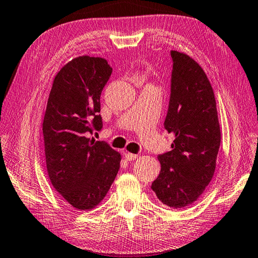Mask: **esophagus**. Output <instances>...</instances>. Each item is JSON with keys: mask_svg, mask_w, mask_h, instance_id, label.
Wrapping results in <instances>:
<instances>
[{"mask_svg": "<svg viewBox=\"0 0 258 258\" xmlns=\"http://www.w3.org/2000/svg\"><path fill=\"white\" fill-rule=\"evenodd\" d=\"M124 156H125L126 161H134V160H136L137 157H138V155L137 154H134V153H125Z\"/></svg>", "mask_w": 258, "mask_h": 258, "instance_id": "34e87169", "label": "esophagus"}]
</instances>
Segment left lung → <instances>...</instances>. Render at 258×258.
Here are the masks:
<instances>
[{
  "mask_svg": "<svg viewBox=\"0 0 258 258\" xmlns=\"http://www.w3.org/2000/svg\"><path fill=\"white\" fill-rule=\"evenodd\" d=\"M172 76L164 128L174 136L168 153L159 155L161 172L152 183L164 205L183 209L196 202L213 178L221 144L214 92L198 63L171 51Z\"/></svg>",
  "mask_w": 258,
  "mask_h": 258,
  "instance_id": "left-lung-1",
  "label": "left lung"
}]
</instances>
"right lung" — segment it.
Here are the masks:
<instances>
[{"instance_id": "obj_1", "label": "right lung", "mask_w": 258, "mask_h": 258, "mask_svg": "<svg viewBox=\"0 0 258 258\" xmlns=\"http://www.w3.org/2000/svg\"><path fill=\"white\" fill-rule=\"evenodd\" d=\"M112 74L103 57L72 58L54 78L43 121L49 181L71 206L93 210L120 169L121 155L87 136L103 126L101 93Z\"/></svg>"}]
</instances>
